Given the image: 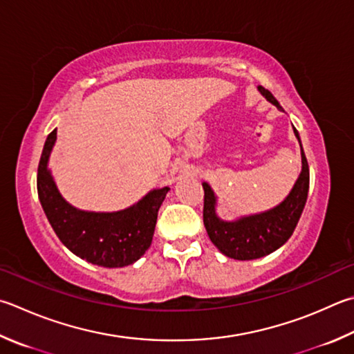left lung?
I'll list each match as a JSON object with an SVG mask.
<instances>
[{
  "instance_id": "left-lung-1",
  "label": "left lung",
  "mask_w": 354,
  "mask_h": 354,
  "mask_svg": "<svg viewBox=\"0 0 354 354\" xmlns=\"http://www.w3.org/2000/svg\"><path fill=\"white\" fill-rule=\"evenodd\" d=\"M259 91L265 95L266 100L283 111L277 99L268 89L259 86ZM294 134L300 144L295 128ZM300 151L301 171L289 195L279 205L260 214L240 216L234 221L221 220L216 215V195L207 183H203L204 226L210 241L220 249L221 254L234 260H255L274 252L289 240L304 212L308 189H310V169H308V160L301 144Z\"/></svg>"
}]
</instances>
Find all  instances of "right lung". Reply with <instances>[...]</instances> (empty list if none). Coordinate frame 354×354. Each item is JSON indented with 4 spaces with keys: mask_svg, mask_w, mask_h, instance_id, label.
<instances>
[{
    "mask_svg": "<svg viewBox=\"0 0 354 354\" xmlns=\"http://www.w3.org/2000/svg\"><path fill=\"white\" fill-rule=\"evenodd\" d=\"M57 139L49 134L38 164L37 190L41 207L60 241L80 259L104 268L133 265L150 248L158 210L169 187L155 189L136 204L118 212L80 210L65 201L48 169Z\"/></svg>",
    "mask_w": 354,
    "mask_h": 354,
    "instance_id": "1",
    "label": "right lung"
}]
</instances>
